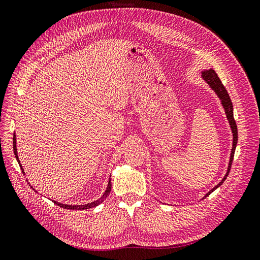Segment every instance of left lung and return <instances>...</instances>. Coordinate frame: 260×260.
Instances as JSON below:
<instances>
[{
    "instance_id": "obj_1",
    "label": "left lung",
    "mask_w": 260,
    "mask_h": 260,
    "mask_svg": "<svg viewBox=\"0 0 260 260\" xmlns=\"http://www.w3.org/2000/svg\"><path fill=\"white\" fill-rule=\"evenodd\" d=\"M202 77L203 79L205 80L208 85L210 86V88L215 91V93L218 95V98L220 99V101H221V104L224 108V113L226 115V118L228 120H229V123H230V128H231V131L233 133V143H232V149H231V155H230V160H229V166H228V170H226V174L225 176L223 177V179L220 181V182L215 186L212 187L211 190L204 196L203 200L207 198V196L214 192L217 187H219L220 185H221L224 180L226 179L228 175H229L230 172V169H231V165H232V161H233V157H234V152H235V147H237V144H238V127H237V122H235L234 120V117H233V105H232V102H231V99L229 96V94H228L224 85L222 84V82L220 81L218 75L216 74V72L214 69H208V70H204V72H202Z\"/></svg>"
}]
</instances>
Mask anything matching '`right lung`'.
Listing matches in <instances>:
<instances>
[{"instance_id":"add662e5","label":"right lung","mask_w":260,"mask_h":260,"mask_svg":"<svg viewBox=\"0 0 260 260\" xmlns=\"http://www.w3.org/2000/svg\"><path fill=\"white\" fill-rule=\"evenodd\" d=\"M13 148H14V154H15V157H16V159L19 164V167L21 169V171L23 172V168L21 166V164L19 161V158H18V155H17V147H16V136L14 135L13 137ZM25 174V172H23ZM32 187V186H31ZM111 188H112V183H111V178H109V181H108V184H107V187H106V191L104 192V194L102 195V198L99 199L98 201H94L92 203H89V204H85V205H67V204H61V203H58L56 201H54V204H56L57 206L59 207H62L65 209H70V210H83V209H90V208H93L95 207L98 205H100V204L102 202H104V200L107 198L108 194L111 193Z\"/></svg>"}]
</instances>
